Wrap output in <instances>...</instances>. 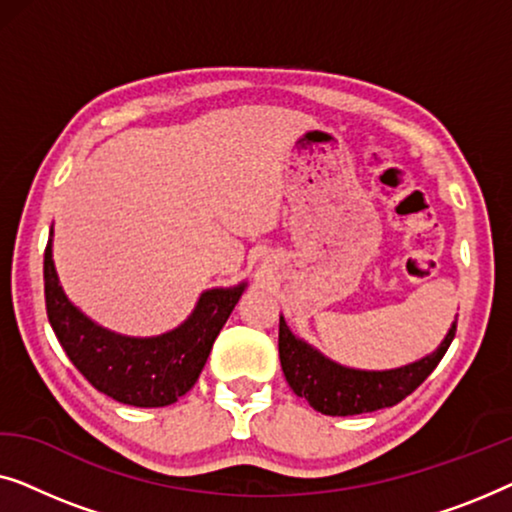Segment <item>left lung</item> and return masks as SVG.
<instances>
[{"instance_id":"left-lung-1","label":"left lung","mask_w":512,"mask_h":512,"mask_svg":"<svg viewBox=\"0 0 512 512\" xmlns=\"http://www.w3.org/2000/svg\"><path fill=\"white\" fill-rule=\"evenodd\" d=\"M454 333H457V321L436 352L410 366L380 373V370H352L328 361L317 349L298 340L279 317V361L293 394L305 398L321 415H363V412L391 408L410 396L436 370L447 347L452 345Z\"/></svg>"}]
</instances>
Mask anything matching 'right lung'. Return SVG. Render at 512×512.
<instances>
[{"instance_id": "1", "label": "right lung", "mask_w": 512, "mask_h": 512, "mask_svg": "<svg viewBox=\"0 0 512 512\" xmlns=\"http://www.w3.org/2000/svg\"><path fill=\"white\" fill-rule=\"evenodd\" d=\"M244 284L205 291L191 317L158 338H125L97 326L69 303L53 265L51 240L44 254L46 314L69 361L97 391L135 408H163L193 389Z\"/></svg>"}]
</instances>
